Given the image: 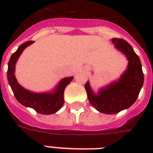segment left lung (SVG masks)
I'll return each instance as SVG.
<instances>
[{
  "mask_svg": "<svg viewBox=\"0 0 153 153\" xmlns=\"http://www.w3.org/2000/svg\"><path fill=\"white\" fill-rule=\"evenodd\" d=\"M118 51L128 59V67L117 81H114L94 93L89 81L85 84L87 98L98 111L106 114H117L129 108L136 102L144 83V74L140 58L128 42L122 39H111Z\"/></svg>",
  "mask_w": 153,
  "mask_h": 153,
  "instance_id": "obj_1",
  "label": "left lung"
}]
</instances>
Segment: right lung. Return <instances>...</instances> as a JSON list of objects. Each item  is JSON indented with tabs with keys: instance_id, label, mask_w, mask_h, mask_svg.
<instances>
[{
	"instance_id": "add662e5",
	"label": "right lung",
	"mask_w": 153,
	"mask_h": 153,
	"mask_svg": "<svg viewBox=\"0 0 153 153\" xmlns=\"http://www.w3.org/2000/svg\"><path fill=\"white\" fill-rule=\"evenodd\" d=\"M33 44V41H27L20 45L11 56L8 63L7 78L14 95L20 104L35 109L41 114H53L59 111L64 103L63 94L66 86L72 81L74 77L62 79L52 91L45 93H35L26 90L18 83L15 76L16 63L21 53L27 47Z\"/></svg>"
}]
</instances>
